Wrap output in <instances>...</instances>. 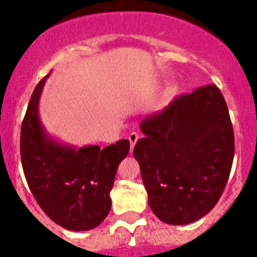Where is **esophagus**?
I'll return each instance as SVG.
<instances>
[{"label":"esophagus","mask_w":257,"mask_h":257,"mask_svg":"<svg viewBox=\"0 0 257 257\" xmlns=\"http://www.w3.org/2000/svg\"><path fill=\"white\" fill-rule=\"evenodd\" d=\"M140 139V135L136 132H132L131 135H129V143H131V151H132L133 148H135V144L137 143V140Z\"/></svg>","instance_id":"obj_1"}]
</instances>
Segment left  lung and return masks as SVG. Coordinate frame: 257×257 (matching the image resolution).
Segmentation results:
<instances>
[{"mask_svg":"<svg viewBox=\"0 0 257 257\" xmlns=\"http://www.w3.org/2000/svg\"><path fill=\"white\" fill-rule=\"evenodd\" d=\"M145 137L135 145L153 213L167 224L184 225L205 216L227 185L235 137L227 102L207 85L176 97L141 121Z\"/></svg>","mask_w":257,"mask_h":257,"instance_id":"8db88e82","label":"left lung"}]
</instances>
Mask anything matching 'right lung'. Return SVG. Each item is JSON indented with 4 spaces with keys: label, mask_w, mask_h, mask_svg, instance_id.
<instances>
[{
    "label": "right lung",
    "mask_w": 257,
    "mask_h": 257,
    "mask_svg": "<svg viewBox=\"0 0 257 257\" xmlns=\"http://www.w3.org/2000/svg\"><path fill=\"white\" fill-rule=\"evenodd\" d=\"M49 76V74H48ZM46 77L38 82L21 126V161L26 181L41 209L69 231H89L110 211V189L129 141L101 149H77L50 137L40 121L38 104Z\"/></svg>",
    "instance_id": "right-lung-1"
}]
</instances>
